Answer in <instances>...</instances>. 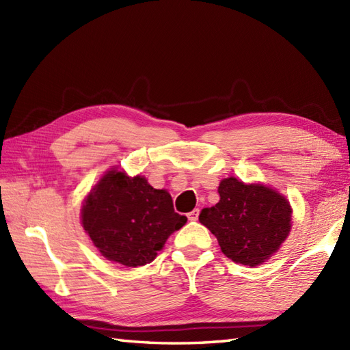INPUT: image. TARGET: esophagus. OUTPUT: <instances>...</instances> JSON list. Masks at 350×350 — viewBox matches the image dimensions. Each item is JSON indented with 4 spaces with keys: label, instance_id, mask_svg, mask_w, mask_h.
Segmentation results:
<instances>
[{
    "label": "esophagus",
    "instance_id": "esophagus-1",
    "mask_svg": "<svg viewBox=\"0 0 350 350\" xmlns=\"http://www.w3.org/2000/svg\"><path fill=\"white\" fill-rule=\"evenodd\" d=\"M198 215H200V211H198V209H194V211L188 213V219H189V221H197V219H198Z\"/></svg>",
    "mask_w": 350,
    "mask_h": 350
}]
</instances>
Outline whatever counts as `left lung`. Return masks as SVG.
<instances>
[{
    "label": "left lung",
    "mask_w": 350,
    "mask_h": 350,
    "mask_svg": "<svg viewBox=\"0 0 350 350\" xmlns=\"http://www.w3.org/2000/svg\"><path fill=\"white\" fill-rule=\"evenodd\" d=\"M219 202L200 213V222L233 262L257 266L273 256L292 228V207L278 191L236 177L221 180Z\"/></svg>",
    "instance_id": "8db88e82"
}]
</instances>
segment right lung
<instances>
[{"mask_svg":"<svg viewBox=\"0 0 350 350\" xmlns=\"http://www.w3.org/2000/svg\"><path fill=\"white\" fill-rule=\"evenodd\" d=\"M174 212L165 189H154L143 176L111 168L84 200L81 222L100 254L137 267L158 256L171 233L187 222Z\"/></svg>","mask_w":350,"mask_h":350,"instance_id":"add662e5","label":"right lung"}]
</instances>
